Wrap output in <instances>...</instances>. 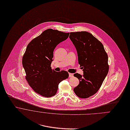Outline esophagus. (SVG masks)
<instances>
[{
  "mask_svg": "<svg viewBox=\"0 0 130 130\" xmlns=\"http://www.w3.org/2000/svg\"><path fill=\"white\" fill-rule=\"evenodd\" d=\"M69 77H73V74L69 73Z\"/></svg>",
  "mask_w": 130,
  "mask_h": 130,
  "instance_id": "1",
  "label": "esophagus"
}]
</instances>
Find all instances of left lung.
<instances>
[{
    "mask_svg": "<svg viewBox=\"0 0 130 130\" xmlns=\"http://www.w3.org/2000/svg\"><path fill=\"white\" fill-rule=\"evenodd\" d=\"M69 38L76 49L78 63L83 71L82 75L74 74L79 80L74 91L80 98H88L98 92L108 73V56L102 43L88 32H70Z\"/></svg>",
    "mask_w": 130,
    "mask_h": 130,
    "instance_id": "obj_1",
    "label": "left lung"
}]
</instances>
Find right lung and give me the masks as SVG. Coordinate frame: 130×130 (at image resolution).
<instances>
[{
  "label": "right lung",
  "mask_w": 130,
  "mask_h": 130,
  "mask_svg": "<svg viewBox=\"0 0 130 130\" xmlns=\"http://www.w3.org/2000/svg\"><path fill=\"white\" fill-rule=\"evenodd\" d=\"M69 35V32L49 28L27 46L22 60L26 79L32 89L42 96L50 98L55 95L59 84L69 76L67 71L56 72L51 67L55 48Z\"/></svg>",
  "instance_id": "add662e5"
}]
</instances>
